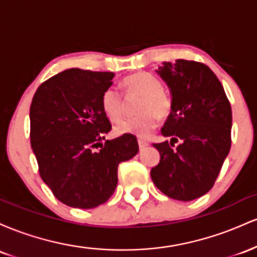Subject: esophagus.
Returning <instances> with one entry per match:
<instances>
[{
    "mask_svg": "<svg viewBox=\"0 0 257 257\" xmlns=\"http://www.w3.org/2000/svg\"><path fill=\"white\" fill-rule=\"evenodd\" d=\"M138 144H139V147H140V150L145 149L146 146H149V143H146V141L143 140V139H139Z\"/></svg>",
    "mask_w": 257,
    "mask_h": 257,
    "instance_id": "1",
    "label": "esophagus"
}]
</instances>
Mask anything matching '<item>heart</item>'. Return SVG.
I'll return each mask as SVG.
<instances>
[{
	"instance_id": "b5f03b06",
	"label": "heart",
	"mask_w": 257,
	"mask_h": 257,
	"mask_svg": "<svg viewBox=\"0 0 257 257\" xmlns=\"http://www.w3.org/2000/svg\"><path fill=\"white\" fill-rule=\"evenodd\" d=\"M126 95H141L138 111L141 114L120 120L114 126L117 135L133 134L147 138L157 126L158 118H167L173 110V100L163 90V84L156 76L149 72H138L128 76L122 82ZM100 104L104 113L111 120H118L125 112V101L122 93L114 87L104 90Z\"/></svg>"
}]
</instances>
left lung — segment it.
I'll use <instances>...</instances> for the list:
<instances>
[{
    "label": "left lung",
    "mask_w": 257,
    "mask_h": 257,
    "mask_svg": "<svg viewBox=\"0 0 257 257\" xmlns=\"http://www.w3.org/2000/svg\"><path fill=\"white\" fill-rule=\"evenodd\" d=\"M157 72L172 91L173 110L162 128L172 140L153 144L161 161L151 169V179L166 196L190 202L213 188L228 155L231 105L219 78L204 64L164 61Z\"/></svg>",
    "instance_id": "8db88e82"
}]
</instances>
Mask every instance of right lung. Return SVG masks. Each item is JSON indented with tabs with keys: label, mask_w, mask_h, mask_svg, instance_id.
Here are the masks:
<instances>
[{
	"label": "right lung",
	"mask_w": 257,
	"mask_h": 257,
	"mask_svg": "<svg viewBox=\"0 0 257 257\" xmlns=\"http://www.w3.org/2000/svg\"><path fill=\"white\" fill-rule=\"evenodd\" d=\"M113 76L65 70L44 81L32 98L30 140L38 172L53 194L72 208L107 202L118 182L119 163L139 152L133 134L102 144L111 123L100 99Z\"/></svg>",
	"instance_id": "1"
}]
</instances>
